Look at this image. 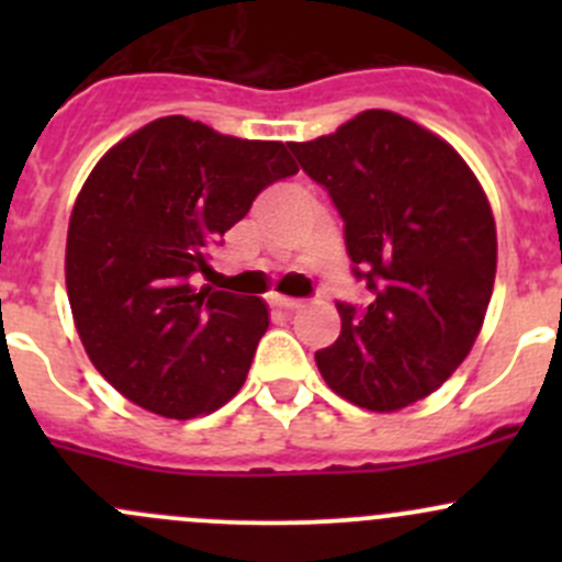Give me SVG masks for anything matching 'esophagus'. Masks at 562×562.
Here are the masks:
<instances>
[{"mask_svg": "<svg viewBox=\"0 0 562 562\" xmlns=\"http://www.w3.org/2000/svg\"><path fill=\"white\" fill-rule=\"evenodd\" d=\"M302 299H288V296H271V307L280 310H299L302 307Z\"/></svg>", "mask_w": 562, "mask_h": 562, "instance_id": "esophagus-1", "label": "esophagus"}]
</instances>
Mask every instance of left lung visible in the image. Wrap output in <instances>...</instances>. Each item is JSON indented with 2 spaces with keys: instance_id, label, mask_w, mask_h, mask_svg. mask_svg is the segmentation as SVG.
Instances as JSON below:
<instances>
[{
  "instance_id": "8db88e82",
  "label": "left lung",
  "mask_w": 562,
  "mask_h": 562,
  "mask_svg": "<svg viewBox=\"0 0 562 562\" xmlns=\"http://www.w3.org/2000/svg\"><path fill=\"white\" fill-rule=\"evenodd\" d=\"M345 223L370 304L337 302L342 331L317 350L328 389L389 413L432 394L473 348L490 307L497 234L468 162L429 130L364 111L337 133L291 144Z\"/></svg>"
}]
</instances>
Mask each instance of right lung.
Returning <instances> with one entry per match:
<instances>
[{
	"instance_id": "right-lung-1",
	"label": "right lung",
	"mask_w": 562,
	"mask_h": 562,
	"mask_svg": "<svg viewBox=\"0 0 562 562\" xmlns=\"http://www.w3.org/2000/svg\"><path fill=\"white\" fill-rule=\"evenodd\" d=\"M280 140H241L166 116L94 166L67 231V296L100 375L166 418L223 407L245 383L269 307L190 285L209 249L274 181L296 173Z\"/></svg>"
}]
</instances>
